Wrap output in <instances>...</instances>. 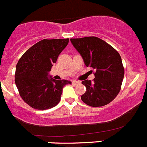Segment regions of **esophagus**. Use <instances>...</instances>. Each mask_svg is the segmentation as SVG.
<instances>
[{"label": "esophagus", "mask_w": 147, "mask_h": 147, "mask_svg": "<svg viewBox=\"0 0 147 147\" xmlns=\"http://www.w3.org/2000/svg\"><path fill=\"white\" fill-rule=\"evenodd\" d=\"M72 84H73V85H79V84H80V82L76 81V80H74V81H72Z\"/></svg>", "instance_id": "1"}]
</instances>
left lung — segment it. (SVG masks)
Returning a JSON list of instances; mask_svg holds the SVG:
<instances>
[{
  "instance_id": "8db88e82",
  "label": "left lung",
  "mask_w": 147,
  "mask_h": 147,
  "mask_svg": "<svg viewBox=\"0 0 147 147\" xmlns=\"http://www.w3.org/2000/svg\"><path fill=\"white\" fill-rule=\"evenodd\" d=\"M87 67L95 70V79L85 80L86 91L81 99L91 107H102L111 102L121 90L124 68L120 54L113 47L96 37L71 39Z\"/></svg>"
}]
</instances>
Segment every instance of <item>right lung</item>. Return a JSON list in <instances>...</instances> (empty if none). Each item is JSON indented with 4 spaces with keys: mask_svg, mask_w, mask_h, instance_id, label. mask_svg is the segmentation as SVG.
I'll return each instance as SVG.
<instances>
[{
    "mask_svg": "<svg viewBox=\"0 0 147 147\" xmlns=\"http://www.w3.org/2000/svg\"><path fill=\"white\" fill-rule=\"evenodd\" d=\"M69 39L42 40L28 49L16 65L15 82L22 99L34 109L47 110L60 101L67 80L49 79V72Z\"/></svg>",
    "mask_w": 147,
    "mask_h": 147,
    "instance_id": "obj_1",
    "label": "right lung"
}]
</instances>
